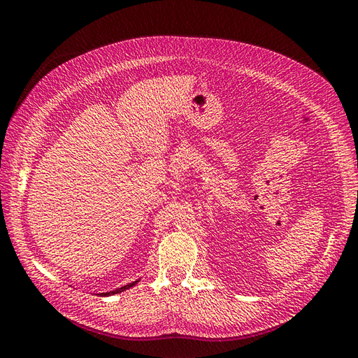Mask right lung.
<instances>
[{"mask_svg": "<svg viewBox=\"0 0 358 358\" xmlns=\"http://www.w3.org/2000/svg\"><path fill=\"white\" fill-rule=\"evenodd\" d=\"M138 282V280H136V282H133V284H128V285H125V287H121V288H117V289H115V291H110V292H101L100 296H110V294H116V292H121V291H125V289H128L129 287H133V285H136Z\"/></svg>", "mask_w": 358, "mask_h": 358, "instance_id": "right-lung-1", "label": "right lung"}]
</instances>
